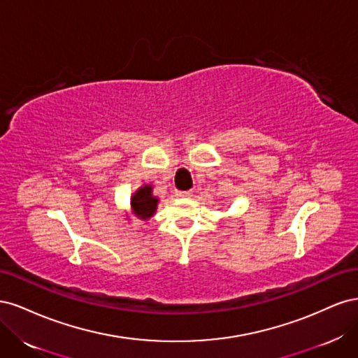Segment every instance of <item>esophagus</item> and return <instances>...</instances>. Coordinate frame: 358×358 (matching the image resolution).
<instances>
[{"label": "esophagus", "instance_id": "34e87169", "mask_svg": "<svg viewBox=\"0 0 358 358\" xmlns=\"http://www.w3.org/2000/svg\"><path fill=\"white\" fill-rule=\"evenodd\" d=\"M176 196H178V197L189 199V197H192V191H176Z\"/></svg>", "mask_w": 358, "mask_h": 358}]
</instances>
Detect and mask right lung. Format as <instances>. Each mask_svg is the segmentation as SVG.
<instances>
[{"label": "right lung", "instance_id": "right-lung-1", "mask_svg": "<svg viewBox=\"0 0 358 358\" xmlns=\"http://www.w3.org/2000/svg\"><path fill=\"white\" fill-rule=\"evenodd\" d=\"M157 203L158 200L152 196V187L150 185H145L140 188L136 192V196L131 199L133 210L140 220L150 218L157 209Z\"/></svg>", "mask_w": 358, "mask_h": 358}]
</instances>
